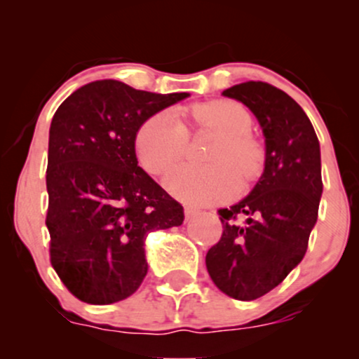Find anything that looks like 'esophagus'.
Masks as SVG:
<instances>
[{"mask_svg": "<svg viewBox=\"0 0 359 359\" xmlns=\"http://www.w3.org/2000/svg\"><path fill=\"white\" fill-rule=\"evenodd\" d=\"M197 214H199V211H197L196 208H184V216L185 219H192V217H196Z\"/></svg>", "mask_w": 359, "mask_h": 359, "instance_id": "1", "label": "esophagus"}]
</instances>
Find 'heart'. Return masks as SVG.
I'll use <instances>...</instances> for the list:
<instances>
[{
  "mask_svg": "<svg viewBox=\"0 0 359 359\" xmlns=\"http://www.w3.org/2000/svg\"><path fill=\"white\" fill-rule=\"evenodd\" d=\"M191 114L194 130L217 135L205 154V162L211 165L177 167L167 174L165 187L184 203H219L238 191V174L243 180H251L259 174L265 158L263 147L250 133L251 114L240 102H201L194 106ZM187 145V128L168 111L145 119L135 138L140 163L151 175L165 174L182 160Z\"/></svg>",
  "mask_w": 359,
  "mask_h": 359,
  "instance_id": "1",
  "label": "heart"
}]
</instances>
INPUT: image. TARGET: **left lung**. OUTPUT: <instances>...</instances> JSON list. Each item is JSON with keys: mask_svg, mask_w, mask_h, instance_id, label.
I'll return each instance as SVG.
<instances>
[{"mask_svg": "<svg viewBox=\"0 0 359 359\" xmlns=\"http://www.w3.org/2000/svg\"><path fill=\"white\" fill-rule=\"evenodd\" d=\"M248 106L265 137V170L245 199L219 209L221 240L205 266L221 292L238 300L269 294L307 251L323 196L319 140L304 109L269 82L222 90Z\"/></svg>", "mask_w": 359, "mask_h": 359, "instance_id": "8db88e82", "label": "left lung"}]
</instances>
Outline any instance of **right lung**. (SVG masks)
<instances>
[{
  "instance_id": "1",
  "label": "right lung",
  "mask_w": 359,
  "mask_h": 359,
  "mask_svg": "<svg viewBox=\"0 0 359 359\" xmlns=\"http://www.w3.org/2000/svg\"><path fill=\"white\" fill-rule=\"evenodd\" d=\"M187 93L156 94L114 79L67 97L48 135L50 263L82 302L130 297L145 278L147 234L180 226L184 208L138 167L140 126Z\"/></svg>"
}]
</instances>
